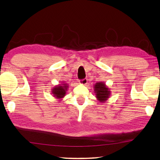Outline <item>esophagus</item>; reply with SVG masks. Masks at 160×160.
<instances>
[{
	"mask_svg": "<svg viewBox=\"0 0 160 160\" xmlns=\"http://www.w3.org/2000/svg\"><path fill=\"white\" fill-rule=\"evenodd\" d=\"M87 83H88V79H87L79 80V83L81 84V85H86V84H87Z\"/></svg>",
	"mask_w": 160,
	"mask_h": 160,
	"instance_id": "1",
	"label": "esophagus"
}]
</instances>
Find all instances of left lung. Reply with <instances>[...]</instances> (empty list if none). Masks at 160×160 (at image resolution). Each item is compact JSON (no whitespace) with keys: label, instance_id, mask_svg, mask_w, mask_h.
<instances>
[{"label":"left lung","instance_id":"left-lung-1","mask_svg":"<svg viewBox=\"0 0 160 160\" xmlns=\"http://www.w3.org/2000/svg\"><path fill=\"white\" fill-rule=\"evenodd\" d=\"M94 89L96 98L100 102H106L111 95L109 88L103 82L96 83L94 86Z\"/></svg>","mask_w":160,"mask_h":160}]
</instances>
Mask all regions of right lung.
<instances>
[{"instance_id": "1", "label": "right lung", "mask_w": 160, "mask_h": 160, "mask_svg": "<svg viewBox=\"0 0 160 160\" xmlns=\"http://www.w3.org/2000/svg\"><path fill=\"white\" fill-rule=\"evenodd\" d=\"M68 88V83H62V84H59L57 86H55L52 89V94L53 97H55L57 99H61L65 97Z\"/></svg>"}]
</instances>
